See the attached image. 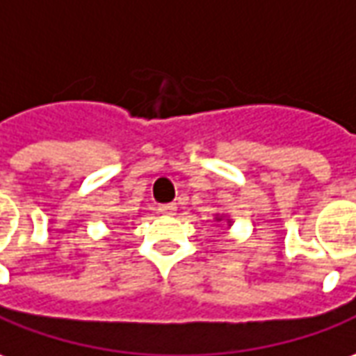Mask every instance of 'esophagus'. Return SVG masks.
Here are the masks:
<instances>
[{"instance_id":"1","label":"esophagus","mask_w":356,"mask_h":356,"mask_svg":"<svg viewBox=\"0 0 356 356\" xmlns=\"http://www.w3.org/2000/svg\"><path fill=\"white\" fill-rule=\"evenodd\" d=\"M159 213L161 215H174L176 213V205L174 203H166V205H159Z\"/></svg>"}]
</instances>
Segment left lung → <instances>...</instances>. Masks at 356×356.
Returning <instances> with one entry per match:
<instances>
[{"instance_id":"left-lung-1","label":"left lung","mask_w":356,"mask_h":356,"mask_svg":"<svg viewBox=\"0 0 356 356\" xmlns=\"http://www.w3.org/2000/svg\"><path fill=\"white\" fill-rule=\"evenodd\" d=\"M215 220H217V222L225 220V222H227V227H232V219H230L229 215H225V213H222V215H220V213H217V215H215Z\"/></svg>"}]
</instances>
